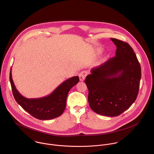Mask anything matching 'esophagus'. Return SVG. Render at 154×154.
<instances>
[{
  "mask_svg": "<svg viewBox=\"0 0 154 154\" xmlns=\"http://www.w3.org/2000/svg\"><path fill=\"white\" fill-rule=\"evenodd\" d=\"M87 75V71H82V72L79 74V78H80V80L81 82L84 81V80H85V79Z\"/></svg>",
  "mask_w": 154,
  "mask_h": 154,
  "instance_id": "esophagus-1",
  "label": "esophagus"
}]
</instances>
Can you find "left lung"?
<instances>
[{"label": "left lung", "mask_w": 154, "mask_h": 154, "mask_svg": "<svg viewBox=\"0 0 154 154\" xmlns=\"http://www.w3.org/2000/svg\"><path fill=\"white\" fill-rule=\"evenodd\" d=\"M111 40L117 47L116 56L92 69L85 83L88 89L90 108L98 114L116 117L135 101L141 69L129 44L114 38Z\"/></svg>", "instance_id": "1"}]
</instances>
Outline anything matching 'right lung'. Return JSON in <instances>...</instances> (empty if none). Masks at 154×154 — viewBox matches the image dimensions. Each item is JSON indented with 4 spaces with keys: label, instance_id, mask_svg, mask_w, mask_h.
Masks as SVG:
<instances>
[{
    "label": "right lung",
    "instance_id": "1",
    "mask_svg": "<svg viewBox=\"0 0 154 154\" xmlns=\"http://www.w3.org/2000/svg\"><path fill=\"white\" fill-rule=\"evenodd\" d=\"M10 82L12 93L16 102L35 118L49 120L61 116L66 106L67 95L71 88L79 82V76L72 77L59 85L50 94L38 98H27L16 88L10 71Z\"/></svg>",
    "mask_w": 154,
    "mask_h": 154
}]
</instances>
